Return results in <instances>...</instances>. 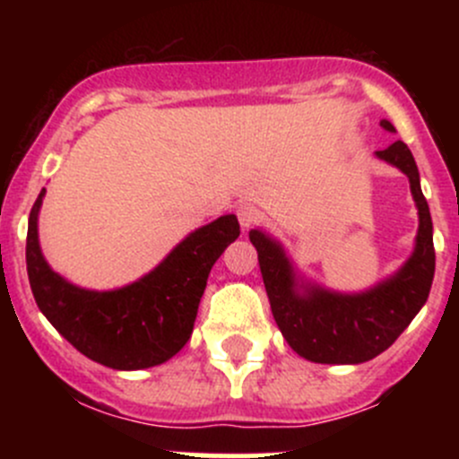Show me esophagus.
<instances>
[{"instance_id":"esophagus-1","label":"esophagus","mask_w":459,"mask_h":459,"mask_svg":"<svg viewBox=\"0 0 459 459\" xmlns=\"http://www.w3.org/2000/svg\"><path fill=\"white\" fill-rule=\"evenodd\" d=\"M262 211H259L257 206H253V204H244V206L238 208V220L244 230L255 229L259 221H262Z\"/></svg>"}]
</instances>
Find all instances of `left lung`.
I'll return each mask as SVG.
<instances>
[{"mask_svg":"<svg viewBox=\"0 0 459 459\" xmlns=\"http://www.w3.org/2000/svg\"><path fill=\"white\" fill-rule=\"evenodd\" d=\"M395 131L391 122H379ZM377 157L409 175L420 211L418 247L400 273L362 295H337L311 286L295 293L293 273L284 253L259 230H251L273 317L290 349L317 364H359L377 358L402 335L429 298L435 273L433 221L420 188V173L404 142H393Z\"/></svg>","mask_w":459,"mask_h":459,"instance_id":"left-lung-1","label":"left lung"}]
</instances>
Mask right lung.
Listing matches in <instances>:
<instances>
[{"label":"right lung","instance_id":"right-lung-1","mask_svg":"<svg viewBox=\"0 0 459 459\" xmlns=\"http://www.w3.org/2000/svg\"><path fill=\"white\" fill-rule=\"evenodd\" d=\"M32 204L26 235V271L37 307L80 353L117 371L157 367L182 351L195 326L208 273L239 235L235 215L188 235L160 266L135 284L108 293L77 289L53 273L37 242Z\"/></svg>","mask_w":459,"mask_h":459}]
</instances>
